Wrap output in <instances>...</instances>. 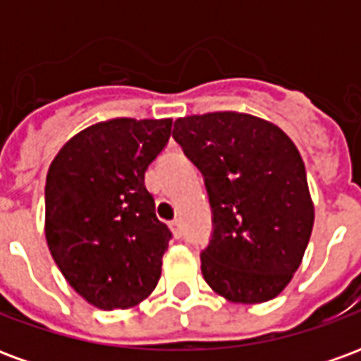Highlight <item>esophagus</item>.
<instances>
[{
  "instance_id": "obj_1",
  "label": "esophagus",
  "mask_w": 361,
  "mask_h": 361,
  "mask_svg": "<svg viewBox=\"0 0 361 361\" xmlns=\"http://www.w3.org/2000/svg\"><path fill=\"white\" fill-rule=\"evenodd\" d=\"M170 228H172L173 235H176V238H180V235H181V222H180V220H178V219L172 220V222H170Z\"/></svg>"
}]
</instances>
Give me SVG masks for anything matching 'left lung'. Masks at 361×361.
Here are the masks:
<instances>
[{
  "label": "left lung",
  "instance_id": "left-lung-1",
  "mask_svg": "<svg viewBox=\"0 0 361 361\" xmlns=\"http://www.w3.org/2000/svg\"><path fill=\"white\" fill-rule=\"evenodd\" d=\"M172 137L203 173L212 235L207 284L234 303L269 302L302 263L313 230L305 166L282 129L250 114L176 119Z\"/></svg>",
  "mask_w": 361,
  "mask_h": 361
}]
</instances>
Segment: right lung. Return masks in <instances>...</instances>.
Here are the masks:
<instances>
[{"instance_id": "obj_1", "label": "right lung", "mask_w": 361, "mask_h": 361, "mask_svg": "<svg viewBox=\"0 0 361 361\" xmlns=\"http://www.w3.org/2000/svg\"><path fill=\"white\" fill-rule=\"evenodd\" d=\"M172 119L118 118L63 145L46 176V242L61 274L100 310H127L157 288L172 232L145 172Z\"/></svg>"}]
</instances>
